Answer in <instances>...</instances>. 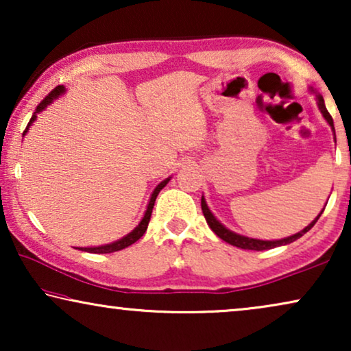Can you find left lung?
<instances>
[{
	"label": "left lung",
	"instance_id": "obj_1",
	"mask_svg": "<svg viewBox=\"0 0 351 351\" xmlns=\"http://www.w3.org/2000/svg\"><path fill=\"white\" fill-rule=\"evenodd\" d=\"M318 107L321 110V113H323V117L326 118V121H328L330 126H332L334 129V121H332V117H330L328 108H326L324 105V100L321 95H318ZM201 209H203V214L206 217V222H208V225L210 227V230L217 234V237L220 239H223L225 243L232 244V246H237V247H241V249H251V251H265V249H271V247H278V246H282V244H289L292 241H295V239H299L300 237H304V234L308 232V230L313 227V225L318 222V219L321 217V214H323V210H321L318 217H316L313 222H311L308 227H305L302 232L292 234V237L289 238H285V239H278V241H262V239H254V238H246V237H241V234H237L233 232H230V230H227L223 227L222 223L219 222L217 219L214 217L213 213H210L208 204H206L204 198H201Z\"/></svg>",
	"mask_w": 351,
	"mask_h": 351
}]
</instances>
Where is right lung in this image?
Listing matches in <instances>:
<instances>
[{"instance_id":"right-lung-1","label":"right lung","mask_w":351,"mask_h":351,"mask_svg":"<svg viewBox=\"0 0 351 351\" xmlns=\"http://www.w3.org/2000/svg\"><path fill=\"white\" fill-rule=\"evenodd\" d=\"M64 86H57V88H54L51 90L49 94L46 95L45 99L41 100L40 104H38V107L35 108V113H33V117H32V119H30V123L27 124V128H25V131H23V134H25L27 131H28V126H30V124L35 121V118H36V113H40L41 110H45L47 105H49L52 100H54L56 97H59V95L64 93ZM167 182H169V179H166V180H162L160 185L156 186L155 189V191H153L152 193V198H150V203H148V208H147V213H145V215H143V219L141 220V223L137 225L136 228L132 230L131 233L129 234H126V237L124 238H121V239H118V241H114V243H112V244H105V246H99V247H80L81 251H86V252H93V254H110V252H117V251H121V249H124V247H128V246H131V244H134L137 241L138 238H142L143 237V233L147 232V227H148V222H150V217H152V210H153V206H155V201H156V196H158V193H160V191L162 190V186H165Z\"/></svg>"}]
</instances>
